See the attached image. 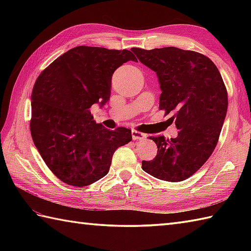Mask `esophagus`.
<instances>
[{
  "mask_svg": "<svg viewBox=\"0 0 251 251\" xmlns=\"http://www.w3.org/2000/svg\"><path fill=\"white\" fill-rule=\"evenodd\" d=\"M131 135H132V139H134V140H142L147 137L145 134H142V132L137 131V130H132Z\"/></svg>",
  "mask_w": 251,
  "mask_h": 251,
  "instance_id": "1",
  "label": "esophagus"
}]
</instances>
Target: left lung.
I'll use <instances>...</instances> for the list:
<instances>
[{"label":"left lung","mask_w":251,"mask_h":251,"mask_svg":"<svg viewBox=\"0 0 251 251\" xmlns=\"http://www.w3.org/2000/svg\"><path fill=\"white\" fill-rule=\"evenodd\" d=\"M138 59L156 73L162 94L159 110L174 112L176 138L149 137L157 146L142 169L157 179L179 182L195 174L214 152L227 111V92L209 58L193 50L132 47Z\"/></svg>","instance_id":"8db88e82"}]
</instances>
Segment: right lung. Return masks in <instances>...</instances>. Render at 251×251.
<instances>
[{"instance_id":"obj_1","label":"right lung","mask_w":251,"mask_h":251,"mask_svg":"<svg viewBox=\"0 0 251 251\" xmlns=\"http://www.w3.org/2000/svg\"><path fill=\"white\" fill-rule=\"evenodd\" d=\"M137 61L130 50L77 46L52 61L37 77L31 95L30 130L34 146L62 182L86 186L109 173L117 148L131 130L106 129L89 108L110 99L112 74Z\"/></svg>"}]
</instances>
